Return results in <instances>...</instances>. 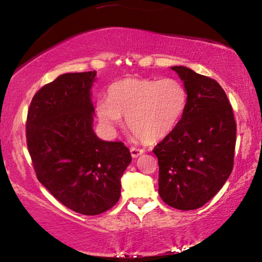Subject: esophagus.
I'll use <instances>...</instances> for the list:
<instances>
[{"label":"esophagus","instance_id":"34e87169","mask_svg":"<svg viewBox=\"0 0 262 262\" xmlns=\"http://www.w3.org/2000/svg\"><path fill=\"white\" fill-rule=\"evenodd\" d=\"M130 152H131V156L134 157V159H136V157L141 156L143 152H144V150L141 149V148H137V146H131L130 149Z\"/></svg>","mask_w":262,"mask_h":262}]
</instances>
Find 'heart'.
<instances>
[{
	"label": "heart",
	"instance_id": "heart-1",
	"mask_svg": "<svg viewBox=\"0 0 262 262\" xmlns=\"http://www.w3.org/2000/svg\"><path fill=\"white\" fill-rule=\"evenodd\" d=\"M188 92L177 77L124 78L107 89V101H98L96 114L108 130L126 117V125L143 142L161 141L180 123Z\"/></svg>",
	"mask_w": 262,
	"mask_h": 262
}]
</instances>
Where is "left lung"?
Listing matches in <instances>:
<instances>
[{"label":"left lung","instance_id":"obj_1","mask_svg":"<svg viewBox=\"0 0 262 262\" xmlns=\"http://www.w3.org/2000/svg\"><path fill=\"white\" fill-rule=\"evenodd\" d=\"M188 92V103L173 132L155 148L159 194L178 210H195L212 199L234 168L236 123L217 81L186 67H171Z\"/></svg>","mask_w":262,"mask_h":262}]
</instances>
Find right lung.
Returning <instances> with one entry per match:
<instances>
[{
    "label": "right lung",
    "instance_id": "right-lung-1",
    "mask_svg": "<svg viewBox=\"0 0 262 262\" xmlns=\"http://www.w3.org/2000/svg\"><path fill=\"white\" fill-rule=\"evenodd\" d=\"M95 71L63 74L39 89L27 113L26 139L38 180L64 206L95 216L120 198L131 162L124 143L93 131Z\"/></svg>",
    "mask_w": 262,
    "mask_h": 262
}]
</instances>
